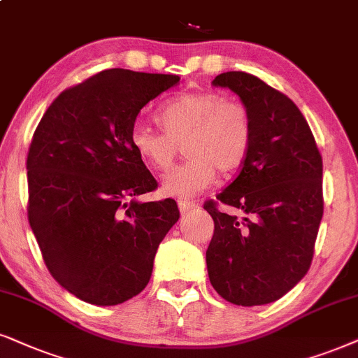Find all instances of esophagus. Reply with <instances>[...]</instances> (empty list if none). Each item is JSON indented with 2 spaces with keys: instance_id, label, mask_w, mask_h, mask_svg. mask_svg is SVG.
I'll return each mask as SVG.
<instances>
[{
  "instance_id": "34e87169",
  "label": "esophagus",
  "mask_w": 358,
  "mask_h": 358,
  "mask_svg": "<svg viewBox=\"0 0 358 358\" xmlns=\"http://www.w3.org/2000/svg\"><path fill=\"white\" fill-rule=\"evenodd\" d=\"M178 208L180 211L183 213H189V211H194L198 208V205L194 201H188V200H178Z\"/></svg>"
}]
</instances>
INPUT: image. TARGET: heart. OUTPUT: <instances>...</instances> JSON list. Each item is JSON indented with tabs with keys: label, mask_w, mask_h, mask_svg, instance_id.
I'll use <instances>...</instances> for the list:
<instances>
[{
	"label": "heart",
	"mask_w": 358,
	"mask_h": 358,
	"mask_svg": "<svg viewBox=\"0 0 358 358\" xmlns=\"http://www.w3.org/2000/svg\"><path fill=\"white\" fill-rule=\"evenodd\" d=\"M164 130L135 122L130 143L148 165L166 171L180 145L187 160L164 178V192L193 196L215 178L228 173L246 158L252 142V120L248 107L215 90H189L171 97L158 112Z\"/></svg>",
	"instance_id": "1"
}]
</instances>
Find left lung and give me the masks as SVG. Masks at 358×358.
<instances>
[{
    "mask_svg": "<svg viewBox=\"0 0 358 358\" xmlns=\"http://www.w3.org/2000/svg\"><path fill=\"white\" fill-rule=\"evenodd\" d=\"M213 85L236 92L252 120V142L239 173L216 200L206 251L211 286L236 306L278 301L307 274L324 215L322 157L310 127L287 96L241 71ZM233 207L243 217L217 210Z\"/></svg>",
    "mask_w": 358,
    "mask_h": 358,
    "instance_id": "8db88e82",
    "label": "left lung"
}]
</instances>
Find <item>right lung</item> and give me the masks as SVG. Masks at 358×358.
Returning <instances> with one entry per match:
<instances>
[{"instance_id":"obj_1","label":"right lung","mask_w":358,"mask_h":358,"mask_svg":"<svg viewBox=\"0 0 358 358\" xmlns=\"http://www.w3.org/2000/svg\"><path fill=\"white\" fill-rule=\"evenodd\" d=\"M178 76L107 69L62 90L31 140L28 220L49 273L89 304L117 306L150 280L180 218L171 198L138 203L157 180L130 143L138 112Z\"/></svg>"}]
</instances>
